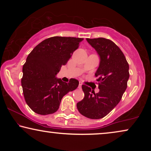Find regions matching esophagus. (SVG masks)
<instances>
[{
  "label": "esophagus",
  "mask_w": 151,
  "mask_h": 151,
  "mask_svg": "<svg viewBox=\"0 0 151 151\" xmlns=\"http://www.w3.org/2000/svg\"><path fill=\"white\" fill-rule=\"evenodd\" d=\"M82 82H80V83H79V86H78V88H81V87H82Z\"/></svg>",
  "instance_id": "1"
}]
</instances>
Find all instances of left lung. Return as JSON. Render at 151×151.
Listing matches in <instances>:
<instances>
[{
    "instance_id": "8db88e82",
    "label": "left lung",
    "mask_w": 151,
    "mask_h": 151,
    "mask_svg": "<svg viewBox=\"0 0 151 151\" xmlns=\"http://www.w3.org/2000/svg\"><path fill=\"white\" fill-rule=\"evenodd\" d=\"M100 57V65L95 73L100 91L82 85L84 98L77 103L82 115L90 119H100L109 114L121 100L127 89L129 66L120 49L113 41L104 38H86Z\"/></svg>"
}]
</instances>
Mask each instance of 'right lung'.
I'll use <instances>...</instances> for the list:
<instances>
[{
  "label": "right lung",
  "instance_id": "1",
  "mask_svg": "<svg viewBox=\"0 0 151 151\" xmlns=\"http://www.w3.org/2000/svg\"><path fill=\"white\" fill-rule=\"evenodd\" d=\"M83 38L54 36L45 39L31 51L22 67L21 84L24 100L40 115L56 112L61 100L77 88L78 80L65 82L56 75L65 65Z\"/></svg>",
  "mask_w": 151,
  "mask_h": 151
}]
</instances>
